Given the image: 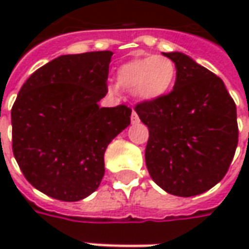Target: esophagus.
Here are the masks:
<instances>
[{
  "label": "esophagus",
  "instance_id": "34e87169",
  "mask_svg": "<svg viewBox=\"0 0 249 249\" xmlns=\"http://www.w3.org/2000/svg\"><path fill=\"white\" fill-rule=\"evenodd\" d=\"M130 120H132V124H139V123H140V119H139V114L136 113L135 110L132 112V116H130Z\"/></svg>",
  "mask_w": 249,
  "mask_h": 249
}]
</instances>
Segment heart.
<instances>
[{"label": "heart", "mask_w": 249, "mask_h": 249, "mask_svg": "<svg viewBox=\"0 0 249 249\" xmlns=\"http://www.w3.org/2000/svg\"><path fill=\"white\" fill-rule=\"evenodd\" d=\"M178 78L176 64L165 56L135 58L125 62L116 71L117 87L130 90L140 103H155L168 96ZM116 92V87L109 88Z\"/></svg>", "instance_id": "1"}]
</instances>
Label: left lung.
<instances>
[{
  "label": "left lung",
  "instance_id": "1",
  "mask_svg": "<svg viewBox=\"0 0 249 249\" xmlns=\"http://www.w3.org/2000/svg\"><path fill=\"white\" fill-rule=\"evenodd\" d=\"M178 68L173 90L136 105L149 129L145 162L165 192L191 197L208 191L230 168L237 146L236 105L223 80L181 52L162 53Z\"/></svg>",
  "mask_w": 249,
  "mask_h": 249
}]
</instances>
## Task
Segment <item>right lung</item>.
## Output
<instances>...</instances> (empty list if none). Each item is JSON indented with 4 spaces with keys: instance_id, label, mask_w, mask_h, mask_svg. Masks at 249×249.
I'll list each match as a JSON object with an SVG mask.
<instances>
[{
    "instance_id": "obj_1",
    "label": "right lung",
    "mask_w": 249,
    "mask_h": 249,
    "mask_svg": "<svg viewBox=\"0 0 249 249\" xmlns=\"http://www.w3.org/2000/svg\"><path fill=\"white\" fill-rule=\"evenodd\" d=\"M110 51L64 54L32 74L12 108L16 161L36 189L61 201L92 195L109 142L130 124L125 105L100 108Z\"/></svg>"
}]
</instances>
